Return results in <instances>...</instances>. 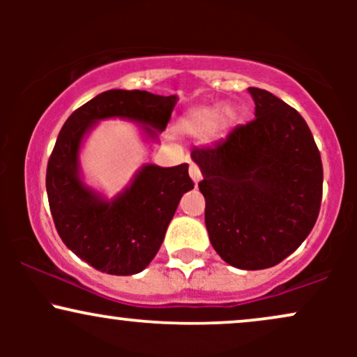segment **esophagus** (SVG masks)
Wrapping results in <instances>:
<instances>
[{"instance_id":"esophagus-1","label":"esophagus","mask_w":357,"mask_h":357,"mask_svg":"<svg viewBox=\"0 0 357 357\" xmlns=\"http://www.w3.org/2000/svg\"><path fill=\"white\" fill-rule=\"evenodd\" d=\"M190 176L192 178V181H195L196 184H198L199 181H202V171H199V167L195 165V162H191L190 165Z\"/></svg>"}]
</instances>
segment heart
I'll list each match as a JSON object with an SVG mask.
<instances>
[{
    "label": "heart",
    "instance_id": "obj_1",
    "mask_svg": "<svg viewBox=\"0 0 357 357\" xmlns=\"http://www.w3.org/2000/svg\"><path fill=\"white\" fill-rule=\"evenodd\" d=\"M231 117L233 112L230 109L223 110V114L220 116L218 109L199 107L192 110L190 116L186 117V121H184V129H186L188 132L195 134V136H208V134H211L213 130L216 129L218 121L220 124H227Z\"/></svg>",
    "mask_w": 357,
    "mask_h": 357
}]
</instances>
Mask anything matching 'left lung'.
Instances as JSON below:
<instances>
[{
	"mask_svg": "<svg viewBox=\"0 0 357 357\" xmlns=\"http://www.w3.org/2000/svg\"><path fill=\"white\" fill-rule=\"evenodd\" d=\"M255 119L213 146L195 147L204 223L227 264L261 270L301 247L317 221L322 161L304 117L267 90L250 87Z\"/></svg>",
	"mask_w": 357,
	"mask_h": 357,
	"instance_id": "obj_1",
	"label": "left lung"
}]
</instances>
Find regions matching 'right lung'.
Listing matches in <instances>:
<instances>
[{
  "label": "right lung",
  "mask_w": 357,
  "mask_h": 357,
  "mask_svg": "<svg viewBox=\"0 0 357 357\" xmlns=\"http://www.w3.org/2000/svg\"><path fill=\"white\" fill-rule=\"evenodd\" d=\"M176 96L146 90H107L73 110L61 127L47 166V195L56 231L68 248L110 275L142 272L155 257L179 199L195 188L188 165H147L114 202L89 190L79 176V149L93 122L124 117L144 126L149 137L165 130Z\"/></svg>",
  "instance_id": "right-lung-1"
}]
</instances>
